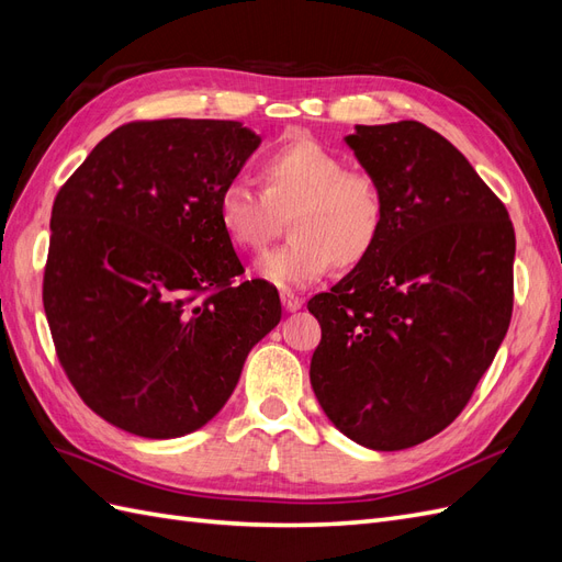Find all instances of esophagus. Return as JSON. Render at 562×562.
Instances as JSON below:
<instances>
[{"mask_svg":"<svg viewBox=\"0 0 562 562\" xmlns=\"http://www.w3.org/2000/svg\"><path fill=\"white\" fill-rule=\"evenodd\" d=\"M281 304L285 312H297L302 307V300L291 291H281Z\"/></svg>","mask_w":562,"mask_h":562,"instance_id":"34e87169","label":"esophagus"}]
</instances>
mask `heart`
Wrapping results in <instances>:
<instances>
[{
  "mask_svg": "<svg viewBox=\"0 0 562 562\" xmlns=\"http://www.w3.org/2000/svg\"><path fill=\"white\" fill-rule=\"evenodd\" d=\"M260 192L241 180L217 194V220L232 246L260 252L291 217V244L258 260V274L279 288L323 279L333 265L351 269L378 248L386 223L382 182L310 138L288 140L255 166Z\"/></svg>",
  "mask_w": 562,
  "mask_h": 562,
  "instance_id": "1",
  "label": "heart"
}]
</instances>
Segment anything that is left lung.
<instances>
[{"mask_svg":"<svg viewBox=\"0 0 562 562\" xmlns=\"http://www.w3.org/2000/svg\"><path fill=\"white\" fill-rule=\"evenodd\" d=\"M347 145L386 194L378 248L310 300V380L335 427L370 450L413 448L464 411L514 312L504 203L419 122L356 126Z\"/></svg>","mask_w":562,"mask_h":562,"instance_id":"1","label":"left lung"}]
</instances>
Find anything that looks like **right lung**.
<instances>
[{
    "label": "right lung",
    "mask_w": 562,
    "mask_h": 562,
    "mask_svg": "<svg viewBox=\"0 0 562 562\" xmlns=\"http://www.w3.org/2000/svg\"><path fill=\"white\" fill-rule=\"evenodd\" d=\"M262 143L239 122H131L100 140L50 211L44 312L81 401L143 438L201 429L281 321L244 281L217 194Z\"/></svg>",
    "instance_id": "add662e5"
}]
</instances>
